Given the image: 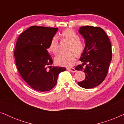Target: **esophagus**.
I'll return each instance as SVG.
<instances>
[{
	"mask_svg": "<svg viewBox=\"0 0 124 124\" xmlns=\"http://www.w3.org/2000/svg\"><path fill=\"white\" fill-rule=\"evenodd\" d=\"M67 70L70 71V72H76V70L74 68H68Z\"/></svg>",
	"mask_w": 124,
	"mask_h": 124,
	"instance_id": "obj_1",
	"label": "esophagus"
}]
</instances>
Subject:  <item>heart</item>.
Wrapping results in <instances>:
<instances>
[{"mask_svg":"<svg viewBox=\"0 0 124 124\" xmlns=\"http://www.w3.org/2000/svg\"><path fill=\"white\" fill-rule=\"evenodd\" d=\"M60 37L64 40L70 42L67 53H60L55 58V63L62 67H71L75 62V55H81L85 48L84 42L79 39L78 34L71 28H68L62 31ZM50 52L55 54L59 51V40L56 37L54 36L51 39L48 46Z\"/></svg>","mask_w":124,"mask_h":124,"instance_id":"b5f03b06","label":"heart"}]
</instances>
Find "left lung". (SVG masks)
Listing matches in <instances>:
<instances>
[{
  "label": "left lung",
  "instance_id": "8db88e82",
  "mask_svg": "<svg viewBox=\"0 0 124 124\" xmlns=\"http://www.w3.org/2000/svg\"><path fill=\"white\" fill-rule=\"evenodd\" d=\"M79 32L85 39L86 46L79 59L83 64L76 66L75 69L84 71L86 77L78 84L91 89L99 85L107 77L112 56L111 44L106 32L99 27L82 26Z\"/></svg>",
  "mask_w": 124,
  "mask_h": 124
}]
</instances>
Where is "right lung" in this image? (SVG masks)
Segmentation results:
<instances>
[{"instance_id": "obj_1", "label": "right lung", "mask_w": 124, "mask_h": 124, "mask_svg": "<svg viewBox=\"0 0 124 124\" xmlns=\"http://www.w3.org/2000/svg\"><path fill=\"white\" fill-rule=\"evenodd\" d=\"M57 30V28L32 26L17 40L14 52L17 68L22 78L35 90H51L56 84L59 73L66 70L51 66L53 60L47 49Z\"/></svg>"}]
</instances>
